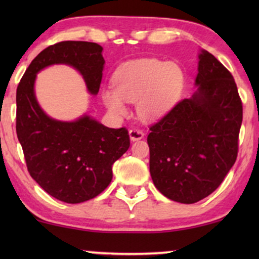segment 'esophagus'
Returning <instances> with one entry per match:
<instances>
[{
    "label": "esophagus",
    "instance_id": "esophagus-1",
    "mask_svg": "<svg viewBox=\"0 0 259 259\" xmlns=\"http://www.w3.org/2000/svg\"><path fill=\"white\" fill-rule=\"evenodd\" d=\"M128 134H130V139L132 140V141H137V140L143 139L144 136H145L143 131H141V130H138V128H132V130H130Z\"/></svg>",
    "mask_w": 259,
    "mask_h": 259
}]
</instances>
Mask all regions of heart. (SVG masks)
<instances>
[{
    "label": "heart",
    "mask_w": 259,
    "mask_h": 259,
    "mask_svg": "<svg viewBox=\"0 0 259 259\" xmlns=\"http://www.w3.org/2000/svg\"><path fill=\"white\" fill-rule=\"evenodd\" d=\"M112 86L101 91V100L112 115L123 116L127 113L126 101H137L140 118L153 121L177 104L185 87V73L177 62L138 59L116 68Z\"/></svg>",
    "instance_id": "heart-1"
}]
</instances>
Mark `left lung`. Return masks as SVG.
Masks as SVG:
<instances>
[{
    "instance_id": "1",
    "label": "left lung",
    "mask_w": 259,
    "mask_h": 259,
    "mask_svg": "<svg viewBox=\"0 0 259 259\" xmlns=\"http://www.w3.org/2000/svg\"><path fill=\"white\" fill-rule=\"evenodd\" d=\"M197 90L147 137L150 172L168 199L197 203L221 185L235 164L243 106L233 76L213 55H198Z\"/></svg>"
}]
</instances>
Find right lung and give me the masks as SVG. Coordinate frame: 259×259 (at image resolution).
Masks as SVG:
<instances>
[{
	"label": "right lung",
	"mask_w": 259,
	"mask_h": 259,
	"mask_svg": "<svg viewBox=\"0 0 259 259\" xmlns=\"http://www.w3.org/2000/svg\"><path fill=\"white\" fill-rule=\"evenodd\" d=\"M67 65L82 75L97 95L105 60L94 42L62 41L49 46L28 67L16 91V133L31 178L48 194L68 204L93 199L112 182V166L130 147L128 132L108 128L83 114L60 121L46 114L35 95L36 74Z\"/></svg>",
	"instance_id": "right-lung-1"
}]
</instances>
